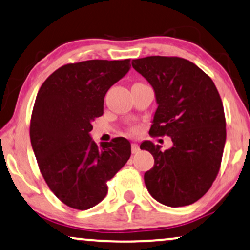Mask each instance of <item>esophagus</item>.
Listing matches in <instances>:
<instances>
[{"mask_svg": "<svg viewBox=\"0 0 250 250\" xmlns=\"http://www.w3.org/2000/svg\"><path fill=\"white\" fill-rule=\"evenodd\" d=\"M138 151H139V145L137 144V143H132V144H131V152L135 154V153H137Z\"/></svg>", "mask_w": 250, "mask_h": 250, "instance_id": "34e87169", "label": "esophagus"}]
</instances>
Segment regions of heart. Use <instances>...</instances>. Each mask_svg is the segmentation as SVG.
Wrapping results in <instances>:
<instances>
[{
    "label": "heart",
    "mask_w": 250,
    "mask_h": 250,
    "mask_svg": "<svg viewBox=\"0 0 250 250\" xmlns=\"http://www.w3.org/2000/svg\"><path fill=\"white\" fill-rule=\"evenodd\" d=\"M130 132H132V134H135V132H137V128H131V129H130Z\"/></svg>",
    "instance_id": "obj_1"
}]
</instances>
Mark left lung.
<instances>
[{"mask_svg": "<svg viewBox=\"0 0 250 250\" xmlns=\"http://www.w3.org/2000/svg\"><path fill=\"white\" fill-rule=\"evenodd\" d=\"M132 67L153 86L158 109L152 137L171 138L161 151L151 141L141 148L154 158L144 175L149 194L160 204L183 207L204 197L217 177L226 139L223 103L210 76L188 59L149 56Z\"/></svg>", "mask_w": 250, "mask_h": 250, "instance_id": "left-lung-1", "label": "left lung"}]
</instances>
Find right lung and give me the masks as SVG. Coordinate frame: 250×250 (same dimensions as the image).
<instances>
[{
	"mask_svg": "<svg viewBox=\"0 0 250 250\" xmlns=\"http://www.w3.org/2000/svg\"><path fill=\"white\" fill-rule=\"evenodd\" d=\"M130 69V59L69 62L43 82L33 107L29 136L40 171L68 207L86 210L107 194V182L127 164L130 143L91 141L92 122L104 113V97Z\"/></svg>",
	"mask_w": 250,
	"mask_h": 250,
	"instance_id": "obj_1",
	"label": "right lung"
}]
</instances>
